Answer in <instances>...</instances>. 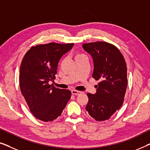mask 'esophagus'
Instances as JSON below:
<instances>
[{"label":"esophagus","mask_w":150,"mask_h":150,"mask_svg":"<svg viewBox=\"0 0 150 150\" xmlns=\"http://www.w3.org/2000/svg\"><path fill=\"white\" fill-rule=\"evenodd\" d=\"M81 93V91H77V90H71V93L73 94V95H75V96H77V95H79L80 93Z\"/></svg>","instance_id":"1"}]
</instances>
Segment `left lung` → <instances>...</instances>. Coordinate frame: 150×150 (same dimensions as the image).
Wrapping results in <instances>:
<instances>
[{"label": "left lung", "instance_id": "8db88e82", "mask_svg": "<svg viewBox=\"0 0 150 150\" xmlns=\"http://www.w3.org/2000/svg\"><path fill=\"white\" fill-rule=\"evenodd\" d=\"M83 48L93 60L92 77L100 81L96 93H87L86 110L96 121L107 120L124 102L128 84L126 61L120 50L109 43H87Z\"/></svg>", "mask_w": 150, "mask_h": 150}]
</instances>
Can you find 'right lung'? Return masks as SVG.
Masks as SVG:
<instances>
[{
	"label": "right lung",
	"mask_w": 150,
	"mask_h": 150,
	"mask_svg": "<svg viewBox=\"0 0 150 150\" xmlns=\"http://www.w3.org/2000/svg\"><path fill=\"white\" fill-rule=\"evenodd\" d=\"M74 44L49 43L32 46L24 55L20 69V87L30 112L43 122L60 116L71 97V91L56 88L49 82L55 79L59 61Z\"/></svg>",
	"instance_id": "obj_1"
}]
</instances>
